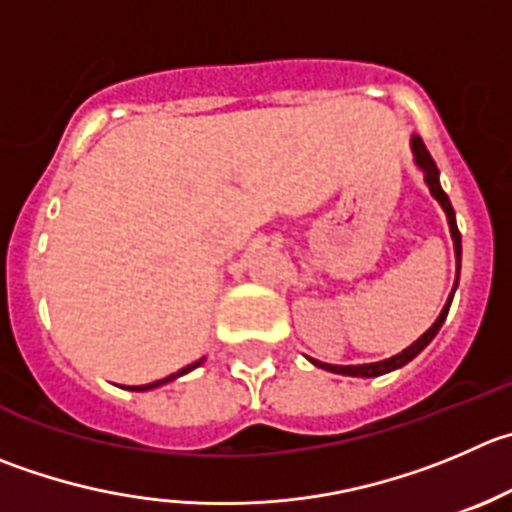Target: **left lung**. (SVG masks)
<instances>
[{
    "mask_svg": "<svg viewBox=\"0 0 512 512\" xmlns=\"http://www.w3.org/2000/svg\"><path fill=\"white\" fill-rule=\"evenodd\" d=\"M412 153H415V163L417 168L425 173V183L427 188H430L432 196L437 198V203L442 206V211H445L447 216V223H450V236H452V243H455V259H457V279H460V256H462V241H460V231H457V221H455V211H452V203L450 198H447V193L442 191L440 186V170H437L435 160H432V155L427 153L425 143H422L420 135H412ZM457 279H455V286H452V294L450 299H447V304L442 306L440 316H437L435 324L427 329L425 334H422L420 339H417L415 344H410L407 349H402L399 354H394V357L389 359H382V362H372V364H347V367H342V364H324V362H316V359L309 357L311 364H316V367L326 369V372H334V374H347V377H379V374H387V372H394V369L405 367L407 362H412V359L417 357V354L422 352V349L427 347V344L432 342V339L437 337V332H440V326L445 324L447 319V311H450V304H452V296H455V289H457Z\"/></svg>",
    "mask_w": 512,
    "mask_h": 512,
    "instance_id": "8db88e82",
    "label": "left lung"
}]
</instances>
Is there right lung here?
I'll list each match as a JSON object with an SVG mask.
<instances>
[{
    "label": "right lung",
    "mask_w": 512,
    "mask_h": 512,
    "mask_svg": "<svg viewBox=\"0 0 512 512\" xmlns=\"http://www.w3.org/2000/svg\"><path fill=\"white\" fill-rule=\"evenodd\" d=\"M201 364H203V359H198V362L188 364V367H183V369H180V372L170 374V377H165V379H158V382H150V384H138V387H128V389H133V392H145V389H155V387H160V384H168V382H173L175 377H183V374H188V372H191V369L201 367Z\"/></svg>",
    "instance_id": "right-lung-1"
}]
</instances>
